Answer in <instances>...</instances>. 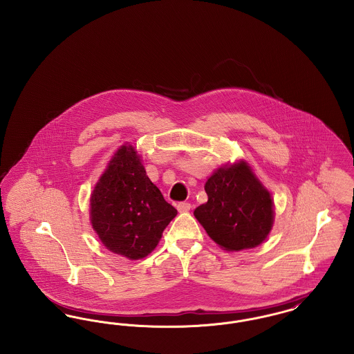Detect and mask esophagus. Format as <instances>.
Instances as JSON below:
<instances>
[{
  "label": "esophagus",
  "mask_w": 354,
  "mask_h": 354,
  "mask_svg": "<svg viewBox=\"0 0 354 354\" xmlns=\"http://www.w3.org/2000/svg\"><path fill=\"white\" fill-rule=\"evenodd\" d=\"M176 208L179 212H188L191 209V205L189 203H179Z\"/></svg>",
  "instance_id": "esophagus-1"
}]
</instances>
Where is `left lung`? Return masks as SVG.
Here are the masks:
<instances>
[{"instance_id": "left-lung-1", "label": "left lung", "mask_w": 354, "mask_h": 354, "mask_svg": "<svg viewBox=\"0 0 354 354\" xmlns=\"http://www.w3.org/2000/svg\"><path fill=\"white\" fill-rule=\"evenodd\" d=\"M205 189L208 201L194 215L221 249H254L266 241L275 218L274 201L245 159L216 168Z\"/></svg>"}]
</instances>
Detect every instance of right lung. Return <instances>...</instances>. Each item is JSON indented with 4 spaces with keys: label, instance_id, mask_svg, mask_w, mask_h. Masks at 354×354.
Instances as JSON below:
<instances>
[{
    "label": "right lung",
    "instance_id": "add662e5",
    "mask_svg": "<svg viewBox=\"0 0 354 354\" xmlns=\"http://www.w3.org/2000/svg\"><path fill=\"white\" fill-rule=\"evenodd\" d=\"M176 214L129 143L113 152L89 198V222L105 249L131 261L155 250Z\"/></svg>",
    "mask_w": 354,
    "mask_h": 354
}]
</instances>
